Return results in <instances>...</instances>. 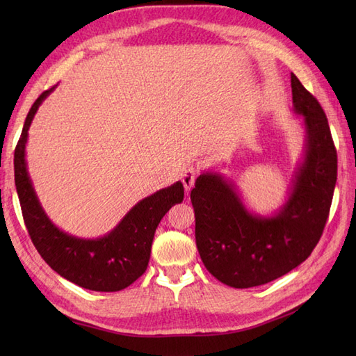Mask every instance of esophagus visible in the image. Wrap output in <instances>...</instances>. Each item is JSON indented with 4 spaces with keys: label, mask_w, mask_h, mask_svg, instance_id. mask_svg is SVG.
Listing matches in <instances>:
<instances>
[{
    "label": "esophagus",
    "mask_w": 356,
    "mask_h": 356,
    "mask_svg": "<svg viewBox=\"0 0 356 356\" xmlns=\"http://www.w3.org/2000/svg\"><path fill=\"white\" fill-rule=\"evenodd\" d=\"M197 174H199V169L195 168V166H190V168H187L184 172H182L181 181H182V184H184L186 191H190L191 187L195 186V181H196Z\"/></svg>",
    "instance_id": "34e87169"
}]
</instances>
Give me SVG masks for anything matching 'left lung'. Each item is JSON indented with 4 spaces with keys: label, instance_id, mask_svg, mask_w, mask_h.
<instances>
[{
    "label": "left lung",
    "instance_id": "1",
    "mask_svg": "<svg viewBox=\"0 0 356 356\" xmlns=\"http://www.w3.org/2000/svg\"><path fill=\"white\" fill-rule=\"evenodd\" d=\"M291 89L294 111L305 120V159L279 212L251 213L233 182L212 172L202 174L191 190L202 261L233 288L264 285L293 270L314 251L328 220L337 181L336 147L321 104L294 74Z\"/></svg>",
    "mask_w": 356,
    "mask_h": 356
}]
</instances>
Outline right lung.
<instances>
[{
    "label": "right lung",
    "instance_id": "1",
    "mask_svg": "<svg viewBox=\"0 0 356 356\" xmlns=\"http://www.w3.org/2000/svg\"><path fill=\"white\" fill-rule=\"evenodd\" d=\"M55 88L42 92L32 104L15 149V184L24 221L38 254L56 273L81 288L114 293L134 284L147 270L157 225L184 199V187L178 181L138 202L104 238L80 239L59 230L41 208L25 160L32 118Z\"/></svg>",
    "mask_w": 356,
    "mask_h": 356
}]
</instances>
